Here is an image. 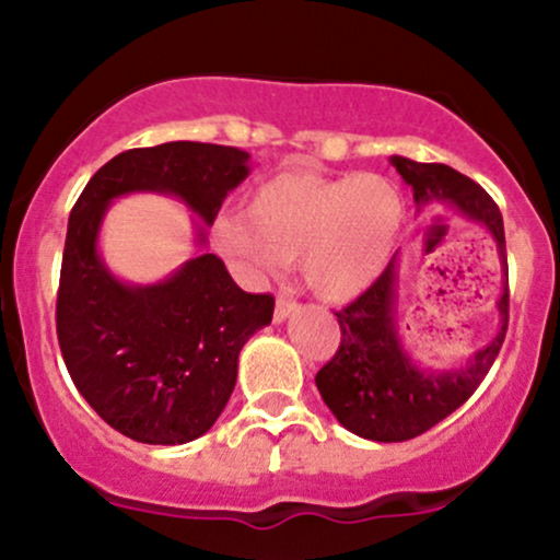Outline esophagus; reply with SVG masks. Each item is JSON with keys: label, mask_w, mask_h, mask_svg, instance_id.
Listing matches in <instances>:
<instances>
[{"label": "esophagus", "mask_w": 560, "mask_h": 560, "mask_svg": "<svg viewBox=\"0 0 560 560\" xmlns=\"http://www.w3.org/2000/svg\"><path fill=\"white\" fill-rule=\"evenodd\" d=\"M298 302H294V300H287V298H279V300H276V307H273V320H276V324H284V320L289 318V316H292V313L294 311H298Z\"/></svg>", "instance_id": "1"}]
</instances>
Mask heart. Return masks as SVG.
I'll return each mask as SVG.
<instances>
[{
	"instance_id": "1",
	"label": "heart",
	"mask_w": 560,
	"mask_h": 560,
	"mask_svg": "<svg viewBox=\"0 0 560 560\" xmlns=\"http://www.w3.org/2000/svg\"><path fill=\"white\" fill-rule=\"evenodd\" d=\"M402 189L378 173L320 176L284 171L249 191L244 215L210 223L218 253L247 279L298 262L305 287L326 302H350L382 279L402 240Z\"/></svg>"
}]
</instances>
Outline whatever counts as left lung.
I'll list each match as a JSON object with an SVG mask.
<instances>
[{"label": "left lung", "instance_id": "left-lung-1", "mask_svg": "<svg viewBox=\"0 0 560 560\" xmlns=\"http://www.w3.org/2000/svg\"><path fill=\"white\" fill-rule=\"evenodd\" d=\"M392 165L413 189L416 208H453L492 236L503 268V292L494 302L498 334L455 369H421L405 350L397 326V262L352 305L337 313L342 345L318 371L316 387L347 432L371 442H405L460 408L498 358L508 329L505 231L498 205L477 182L442 163L392 155Z\"/></svg>", "mask_w": 560, "mask_h": 560}]
</instances>
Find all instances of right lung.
Wrapping results in <instances>:
<instances>
[{
    "instance_id": "1",
    "label": "right lung",
    "mask_w": 560,
    "mask_h": 560,
    "mask_svg": "<svg viewBox=\"0 0 560 560\" xmlns=\"http://www.w3.org/2000/svg\"><path fill=\"white\" fill-rule=\"evenodd\" d=\"M236 147L165 141L115 155L68 218L57 339L68 374L113 429L144 445H184L208 432L236 384L240 352L273 318L271 294L234 284L205 253V229L249 176ZM155 190L192 210L200 253L155 285L118 280L98 253L113 198Z\"/></svg>"
}]
</instances>
